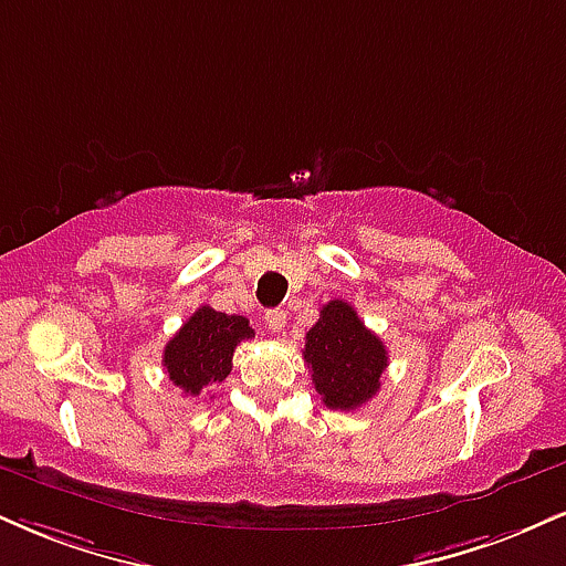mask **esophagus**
Wrapping results in <instances>:
<instances>
[{
	"mask_svg": "<svg viewBox=\"0 0 566 566\" xmlns=\"http://www.w3.org/2000/svg\"><path fill=\"white\" fill-rule=\"evenodd\" d=\"M265 326H269V332L279 335V332H284V326H287V313H284L282 308L269 311L265 313Z\"/></svg>",
	"mask_w": 566,
	"mask_h": 566,
	"instance_id": "esophagus-1",
	"label": "esophagus"
}]
</instances>
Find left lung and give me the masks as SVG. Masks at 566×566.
<instances>
[{
  "mask_svg": "<svg viewBox=\"0 0 566 566\" xmlns=\"http://www.w3.org/2000/svg\"><path fill=\"white\" fill-rule=\"evenodd\" d=\"M305 364L324 406L353 411L379 392V377L387 369L385 343L366 329L356 308L345 301H329L318 322L305 335Z\"/></svg>",
  "mask_w": 566,
  "mask_h": 566,
  "instance_id": "obj_1",
  "label": "left lung"
}]
</instances>
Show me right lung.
<instances>
[{
    "instance_id": "add662e5",
    "label": "right lung",
    "mask_w": 566,
    "mask_h": 566,
    "mask_svg": "<svg viewBox=\"0 0 566 566\" xmlns=\"http://www.w3.org/2000/svg\"><path fill=\"white\" fill-rule=\"evenodd\" d=\"M250 337H255V332L244 316L200 305L163 350L168 379L184 395H206L229 377L234 348Z\"/></svg>"
}]
</instances>
